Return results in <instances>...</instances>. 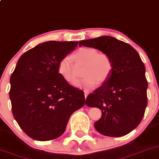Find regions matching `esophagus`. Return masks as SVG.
Returning <instances> with one entry per match:
<instances>
[{
    "mask_svg": "<svg viewBox=\"0 0 159 159\" xmlns=\"http://www.w3.org/2000/svg\"><path fill=\"white\" fill-rule=\"evenodd\" d=\"M88 95H89V92H84V97H85V98H87Z\"/></svg>",
    "mask_w": 159,
    "mask_h": 159,
    "instance_id": "obj_1",
    "label": "esophagus"
}]
</instances>
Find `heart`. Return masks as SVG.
I'll list each match as a JSON object with an SVG mask.
<instances>
[{"instance_id":"1","label":"heart","mask_w":159,"mask_h":159,"mask_svg":"<svg viewBox=\"0 0 159 159\" xmlns=\"http://www.w3.org/2000/svg\"><path fill=\"white\" fill-rule=\"evenodd\" d=\"M71 59L78 67L83 65L81 75L85 76L81 81L84 89H91L98 84L105 82L112 73V61L106 53H98L95 49L90 47L81 48L71 56ZM57 71L60 76L71 85L78 81L77 70L69 57H64L59 61Z\"/></svg>"}]
</instances>
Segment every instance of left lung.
I'll return each mask as SVG.
<instances>
[{
  "instance_id": "8db88e82",
  "label": "left lung",
  "mask_w": 159,
  "mask_h": 159,
  "mask_svg": "<svg viewBox=\"0 0 159 159\" xmlns=\"http://www.w3.org/2000/svg\"><path fill=\"white\" fill-rule=\"evenodd\" d=\"M79 46L107 53L113 65L109 78L86 98V106L102 111L95 128L105 136L127 134L139 125L148 104L144 63L130 44L112 36L81 40Z\"/></svg>"
}]
</instances>
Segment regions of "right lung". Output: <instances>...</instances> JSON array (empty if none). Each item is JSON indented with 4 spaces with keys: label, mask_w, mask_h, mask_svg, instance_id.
<instances>
[{
    "label": "right lung",
    "mask_w": 159,
    "mask_h": 159,
    "mask_svg": "<svg viewBox=\"0 0 159 159\" xmlns=\"http://www.w3.org/2000/svg\"><path fill=\"white\" fill-rule=\"evenodd\" d=\"M78 42L49 41L23 53L10 78L14 118L36 141H51L64 134L69 118L84 105L82 90L70 85L57 65Z\"/></svg>",
    "instance_id": "1"
}]
</instances>
